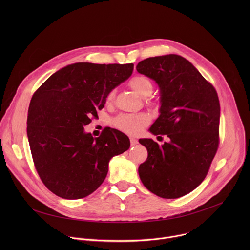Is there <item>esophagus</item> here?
<instances>
[{
    "label": "esophagus",
    "mask_w": 250,
    "mask_h": 250,
    "mask_svg": "<svg viewBox=\"0 0 250 250\" xmlns=\"http://www.w3.org/2000/svg\"><path fill=\"white\" fill-rule=\"evenodd\" d=\"M129 140H130V145H131V146H135V145H137V142H138V140L135 139V138H133V137H130Z\"/></svg>",
    "instance_id": "esophagus-1"
}]
</instances>
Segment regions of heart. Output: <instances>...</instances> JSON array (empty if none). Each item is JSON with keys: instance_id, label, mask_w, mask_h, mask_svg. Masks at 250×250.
<instances>
[{"instance_id": "1", "label": "heart", "mask_w": 250, "mask_h": 250, "mask_svg": "<svg viewBox=\"0 0 250 250\" xmlns=\"http://www.w3.org/2000/svg\"><path fill=\"white\" fill-rule=\"evenodd\" d=\"M129 86L141 97H147L153 91L152 81L145 75H135L128 81ZM116 97V90L112 89L105 96L106 103H112ZM150 123L148 115L140 114H121L113 120L114 125L128 133L137 134Z\"/></svg>"}]
</instances>
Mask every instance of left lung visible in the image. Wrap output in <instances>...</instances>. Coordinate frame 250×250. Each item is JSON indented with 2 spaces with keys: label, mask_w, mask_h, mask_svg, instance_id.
<instances>
[{
  "label": "left lung",
  "mask_w": 250,
  "mask_h": 250,
  "mask_svg": "<svg viewBox=\"0 0 250 250\" xmlns=\"http://www.w3.org/2000/svg\"><path fill=\"white\" fill-rule=\"evenodd\" d=\"M136 70L160 88V116L149 130L170 138L162 146L152 139H139L148 153L138 167L140 180L158 197L180 198L203 182L219 148L218 93L180 55L149 57Z\"/></svg>",
  "instance_id": "8db88e82"
}]
</instances>
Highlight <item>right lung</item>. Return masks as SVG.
I'll list each match as a JSON object with an SVG mask.
<instances>
[{
    "label": "right lung",
    "mask_w": 250,
    "mask_h": 250,
    "mask_svg": "<svg viewBox=\"0 0 250 250\" xmlns=\"http://www.w3.org/2000/svg\"><path fill=\"white\" fill-rule=\"evenodd\" d=\"M132 70V63L71 64L32 95L26 121L32 160L42 183L56 196H89L104 182L110 159L129 148L128 137L117 129L104 128L93 137L83 126L98 117L106 94Z\"/></svg>",
    "instance_id": "add662e5"
}]
</instances>
